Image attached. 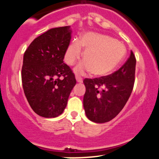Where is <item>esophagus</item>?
Listing matches in <instances>:
<instances>
[{
  "instance_id": "obj_1",
  "label": "esophagus",
  "mask_w": 159,
  "mask_h": 159,
  "mask_svg": "<svg viewBox=\"0 0 159 159\" xmlns=\"http://www.w3.org/2000/svg\"><path fill=\"white\" fill-rule=\"evenodd\" d=\"M75 78H76V81H78V82L81 83L83 81L82 78H81V77H80L79 75H75Z\"/></svg>"
}]
</instances>
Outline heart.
<instances>
[{"label": "heart", "mask_w": 159, "mask_h": 159, "mask_svg": "<svg viewBox=\"0 0 159 159\" xmlns=\"http://www.w3.org/2000/svg\"><path fill=\"white\" fill-rule=\"evenodd\" d=\"M84 49V61L76 66L75 71L82 73L91 71L96 76H106L112 72L124 60L126 53L125 46L114 38L95 32L84 34L81 41L73 39L65 53V61L73 65Z\"/></svg>", "instance_id": "1"}]
</instances>
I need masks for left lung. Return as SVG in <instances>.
I'll list each match as a JSON object with an SVG mask.
<instances>
[{"mask_svg": "<svg viewBox=\"0 0 159 159\" xmlns=\"http://www.w3.org/2000/svg\"><path fill=\"white\" fill-rule=\"evenodd\" d=\"M135 68V56L131 51L128 60L118 71L105 77L84 80L86 92L83 105L90 121L105 123L122 110L133 90Z\"/></svg>", "mask_w": 159, "mask_h": 159, "instance_id": "1", "label": "left lung"}]
</instances>
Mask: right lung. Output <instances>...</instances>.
I'll return each instance as SVG.
<instances>
[{
  "label": "right lung",
  "mask_w": 159,
  "mask_h": 159,
  "mask_svg": "<svg viewBox=\"0 0 159 159\" xmlns=\"http://www.w3.org/2000/svg\"><path fill=\"white\" fill-rule=\"evenodd\" d=\"M71 36L69 25L51 29L36 38L24 53V93L33 111L43 118L63 112L76 84L75 75L63 62Z\"/></svg>",
  "instance_id": "1"
}]
</instances>
